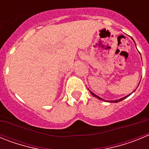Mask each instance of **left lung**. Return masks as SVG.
<instances>
[{"label": "left lung", "mask_w": 149, "mask_h": 149, "mask_svg": "<svg viewBox=\"0 0 149 149\" xmlns=\"http://www.w3.org/2000/svg\"><path fill=\"white\" fill-rule=\"evenodd\" d=\"M90 93H91V94L93 95V96H95V97H96V98H98V99H99V100H102V101H104V99H102V98H100L99 96H98V95H95L94 93H92L91 91H90ZM127 97H128V95L125 96V97H124V98H120V99H119V100H115V101H111V102H119V101H122V100H123V99H125V98H127Z\"/></svg>", "instance_id": "obj_1"}]
</instances>
